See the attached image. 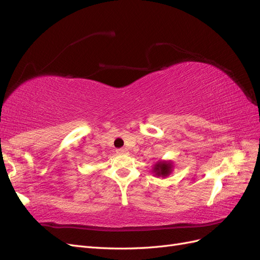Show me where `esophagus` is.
Segmentation results:
<instances>
[{
    "label": "esophagus",
    "instance_id": "esophagus-1",
    "mask_svg": "<svg viewBox=\"0 0 260 260\" xmlns=\"http://www.w3.org/2000/svg\"><path fill=\"white\" fill-rule=\"evenodd\" d=\"M127 149H125V148H118L117 149V151H116V153L117 154H127Z\"/></svg>",
    "mask_w": 260,
    "mask_h": 260
}]
</instances>
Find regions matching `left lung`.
<instances>
[{
	"label": "left lung",
	"instance_id": "obj_1",
	"mask_svg": "<svg viewBox=\"0 0 260 260\" xmlns=\"http://www.w3.org/2000/svg\"><path fill=\"white\" fill-rule=\"evenodd\" d=\"M171 171V164L170 162H158L155 165L154 172H156L157 176L166 177L170 174Z\"/></svg>",
	"mask_w": 260,
	"mask_h": 260
}]
</instances>
